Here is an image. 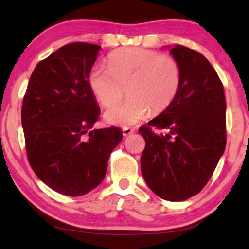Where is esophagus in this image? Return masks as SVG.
<instances>
[{
	"instance_id": "34e87169",
	"label": "esophagus",
	"mask_w": 249,
	"mask_h": 249,
	"mask_svg": "<svg viewBox=\"0 0 249 249\" xmlns=\"http://www.w3.org/2000/svg\"><path fill=\"white\" fill-rule=\"evenodd\" d=\"M133 133H135V129H134V128H131V127H124L123 128V135L124 136H129V135H132Z\"/></svg>"
}]
</instances>
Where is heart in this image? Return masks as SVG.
Masks as SVG:
<instances>
[{
  "label": "heart",
  "mask_w": 249,
  "mask_h": 249,
  "mask_svg": "<svg viewBox=\"0 0 249 249\" xmlns=\"http://www.w3.org/2000/svg\"><path fill=\"white\" fill-rule=\"evenodd\" d=\"M107 64L108 69L94 66L89 74V85L105 107L117 104L126 89L128 100L106 110L105 118L110 124L122 127L135 125L149 112L163 113L178 96L181 69L169 55L128 47L110 54Z\"/></svg>",
  "instance_id": "heart-1"
}]
</instances>
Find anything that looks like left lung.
Listing matches in <instances>:
<instances>
[{
  "instance_id": "8db88e82",
  "label": "left lung",
  "mask_w": 249,
  "mask_h": 249,
  "mask_svg": "<svg viewBox=\"0 0 249 249\" xmlns=\"http://www.w3.org/2000/svg\"><path fill=\"white\" fill-rule=\"evenodd\" d=\"M169 52L180 65V90L174 103L148 122L166 133L140 128L145 140L141 168L157 196L180 202L202 191L223 155L226 101L223 83L206 57L183 45Z\"/></svg>"
}]
</instances>
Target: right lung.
Instances as JSON below:
<instances>
[{
  "instance_id": "1",
  "label": "right lung",
  "mask_w": 249,
  "mask_h": 249,
  "mask_svg": "<svg viewBox=\"0 0 249 249\" xmlns=\"http://www.w3.org/2000/svg\"><path fill=\"white\" fill-rule=\"evenodd\" d=\"M100 45L66 44L35 66L22 105L27 160L55 192L82 196L104 179L122 129H94L100 107L89 74Z\"/></svg>"
}]
</instances>
